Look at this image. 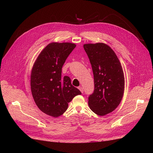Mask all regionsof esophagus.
Here are the masks:
<instances>
[{
    "mask_svg": "<svg viewBox=\"0 0 153 153\" xmlns=\"http://www.w3.org/2000/svg\"><path fill=\"white\" fill-rule=\"evenodd\" d=\"M78 89H80V91H81L82 93H83V92H84V89H83L82 87H78Z\"/></svg>",
    "mask_w": 153,
    "mask_h": 153,
    "instance_id": "obj_1",
    "label": "esophagus"
}]
</instances>
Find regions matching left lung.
Segmentation results:
<instances>
[{"mask_svg": "<svg viewBox=\"0 0 153 153\" xmlns=\"http://www.w3.org/2000/svg\"><path fill=\"white\" fill-rule=\"evenodd\" d=\"M84 48L91 64L94 90L89 96V108L103 116L112 112L121 103L124 90L121 64L114 50L102 43L84 44Z\"/></svg>", "mask_w": 153, "mask_h": 153, "instance_id": "obj_1", "label": "left lung"}]
</instances>
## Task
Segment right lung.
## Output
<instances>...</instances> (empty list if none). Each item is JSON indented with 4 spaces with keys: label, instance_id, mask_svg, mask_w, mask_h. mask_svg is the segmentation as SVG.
<instances>
[{
    "label": "right lung",
    "instance_id": "obj_1",
    "mask_svg": "<svg viewBox=\"0 0 153 153\" xmlns=\"http://www.w3.org/2000/svg\"><path fill=\"white\" fill-rule=\"evenodd\" d=\"M75 47L71 43H51L41 51L32 69L30 88L35 103L53 117L62 115L68 103L82 94L71 85L70 78L61 76L63 64Z\"/></svg>",
    "mask_w": 153,
    "mask_h": 153
}]
</instances>
